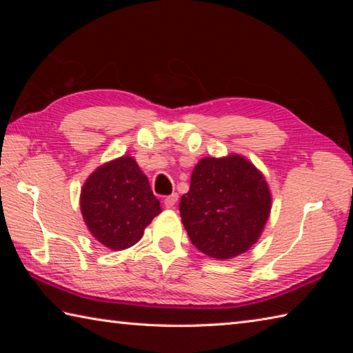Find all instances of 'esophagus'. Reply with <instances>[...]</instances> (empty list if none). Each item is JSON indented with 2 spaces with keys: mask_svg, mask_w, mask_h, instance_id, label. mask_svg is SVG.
I'll use <instances>...</instances> for the list:
<instances>
[{
  "mask_svg": "<svg viewBox=\"0 0 353 353\" xmlns=\"http://www.w3.org/2000/svg\"><path fill=\"white\" fill-rule=\"evenodd\" d=\"M177 199H179V196L176 192H172L171 196H168V197H165V200H163V205H165V208L167 209H171V208H174V205H176V201H177Z\"/></svg>",
  "mask_w": 353,
  "mask_h": 353,
  "instance_id": "34e87169",
  "label": "esophagus"
}]
</instances>
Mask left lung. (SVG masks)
Returning a JSON list of instances; mask_svg holds the SVG:
<instances>
[{"mask_svg": "<svg viewBox=\"0 0 353 353\" xmlns=\"http://www.w3.org/2000/svg\"><path fill=\"white\" fill-rule=\"evenodd\" d=\"M179 211L192 244L209 258L226 261L258 241L272 211V192L247 157H203Z\"/></svg>", "mask_w": 353, "mask_h": 353, "instance_id": "1", "label": "left lung"}]
</instances>
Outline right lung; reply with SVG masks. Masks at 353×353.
<instances>
[{
	"instance_id": "obj_1",
	"label": "right lung",
	"mask_w": 353,
	"mask_h": 353,
	"mask_svg": "<svg viewBox=\"0 0 353 353\" xmlns=\"http://www.w3.org/2000/svg\"><path fill=\"white\" fill-rule=\"evenodd\" d=\"M80 211L97 241L110 250H124L139 241L162 209L134 157L121 156L86 179Z\"/></svg>"
}]
</instances>
